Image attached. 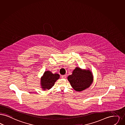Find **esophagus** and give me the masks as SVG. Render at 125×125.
<instances>
[{
	"label": "esophagus",
	"instance_id": "esophagus-1",
	"mask_svg": "<svg viewBox=\"0 0 125 125\" xmlns=\"http://www.w3.org/2000/svg\"><path fill=\"white\" fill-rule=\"evenodd\" d=\"M66 75H61V78H62V79H64L66 78Z\"/></svg>",
	"mask_w": 125,
	"mask_h": 125
}]
</instances>
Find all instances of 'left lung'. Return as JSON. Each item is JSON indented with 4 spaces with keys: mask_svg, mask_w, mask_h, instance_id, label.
<instances>
[{
    "mask_svg": "<svg viewBox=\"0 0 125 125\" xmlns=\"http://www.w3.org/2000/svg\"><path fill=\"white\" fill-rule=\"evenodd\" d=\"M67 79L73 89L80 92L89 87L94 79L90 70H82L76 67L72 74L68 76Z\"/></svg>",
    "mask_w": 125,
    "mask_h": 125,
    "instance_id": "8db88e82",
    "label": "left lung"
}]
</instances>
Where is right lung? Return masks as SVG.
<instances>
[{
	"label": "right lung",
	"instance_id": "right-lung-1",
	"mask_svg": "<svg viewBox=\"0 0 125 125\" xmlns=\"http://www.w3.org/2000/svg\"><path fill=\"white\" fill-rule=\"evenodd\" d=\"M60 78V75L57 73L53 74L49 71H45L41 78V85L43 90L50 89Z\"/></svg>",
	"mask_w": 125,
	"mask_h": 125
}]
</instances>
